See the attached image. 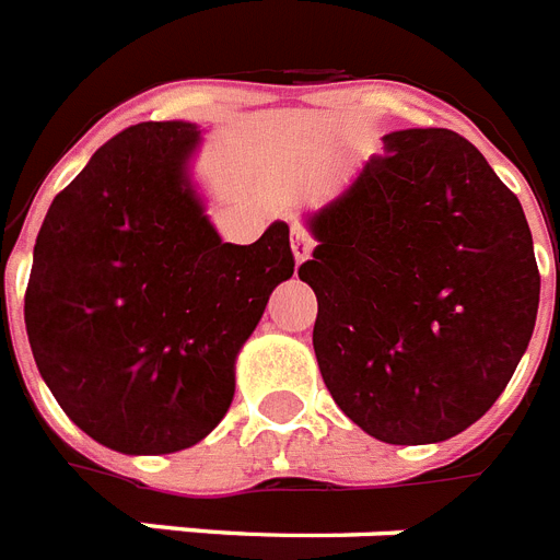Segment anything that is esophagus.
Instances as JSON below:
<instances>
[{
  "label": "esophagus",
  "mask_w": 560,
  "mask_h": 560,
  "mask_svg": "<svg viewBox=\"0 0 560 560\" xmlns=\"http://www.w3.org/2000/svg\"><path fill=\"white\" fill-rule=\"evenodd\" d=\"M290 247H293L295 265H304V261L311 258L313 241L307 238V233H304V230H299V226H293V233H290Z\"/></svg>",
  "instance_id": "esophagus-1"
}]
</instances>
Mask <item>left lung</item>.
I'll list each match as a JSON object with an SVG mask.
<instances>
[{"instance_id": "8db88e82", "label": "left lung", "mask_w": 560, "mask_h": 560, "mask_svg": "<svg viewBox=\"0 0 560 560\" xmlns=\"http://www.w3.org/2000/svg\"><path fill=\"white\" fill-rule=\"evenodd\" d=\"M383 143L342 195L304 215L313 351L365 434L443 443L494 406L529 348L538 265L521 201L469 140L399 129Z\"/></svg>"}]
</instances>
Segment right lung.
Here are the masks:
<instances>
[{"label": "right lung", "mask_w": 560, "mask_h": 560, "mask_svg": "<svg viewBox=\"0 0 560 560\" xmlns=\"http://www.w3.org/2000/svg\"><path fill=\"white\" fill-rule=\"evenodd\" d=\"M203 129L138 122L100 147L36 235L25 327L59 408L120 454L201 443L230 411L235 359L293 276L290 226L230 244L195 180Z\"/></svg>", "instance_id": "obj_1"}]
</instances>
